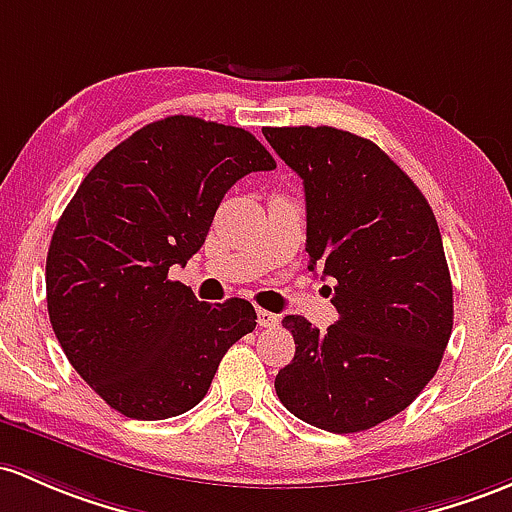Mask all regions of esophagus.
Returning a JSON list of instances; mask_svg holds the SVG:
<instances>
[{
  "mask_svg": "<svg viewBox=\"0 0 512 512\" xmlns=\"http://www.w3.org/2000/svg\"><path fill=\"white\" fill-rule=\"evenodd\" d=\"M278 322H280V317L276 315V312H268V310H258V324H261V327H278Z\"/></svg>",
  "mask_w": 512,
  "mask_h": 512,
  "instance_id": "34e87169",
  "label": "esophagus"
}]
</instances>
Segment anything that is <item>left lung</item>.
I'll list each match as a JSON object with an SVG mask.
<instances>
[{"label": "left lung", "mask_w": 512, "mask_h": 512, "mask_svg": "<svg viewBox=\"0 0 512 512\" xmlns=\"http://www.w3.org/2000/svg\"><path fill=\"white\" fill-rule=\"evenodd\" d=\"M302 178L310 271L334 278L339 320L324 332L288 315L295 356L280 403L320 430H371L430 383L452 337V278L420 188L373 141L332 126H266Z\"/></svg>", "instance_id": "1"}]
</instances>
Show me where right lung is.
Here are the masks:
<instances>
[{"label": "right lung", "instance_id": "add662e5", "mask_svg": "<svg viewBox=\"0 0 512 512\" xmlns=\"http://www.w3.org/2000/svg\"><path fill=\"white\" fill-rule=\"evenodd\" d=\"M276 161L239 126L166 117L114 146L80 183L46 258L48 317L97 395L134 420H166L207 395L219 361L254 332L249 300L200 302L170 280L239 178Z\"/></svg>", "mask_w": 512, "mask_h": 512}]
</instances>
